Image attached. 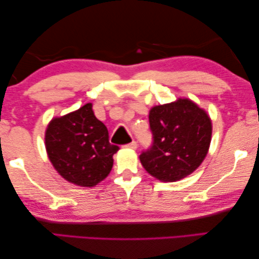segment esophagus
<instances>
[{
  "mask_svg": "<svg viewBox=\"0 0 259 259\" xmlns=\"http://www.w3.org/2000/svg\"><path fill=\"white\" fill-rule=\"evenodd\" d=\"M125 148H130V149H137L138 143L135 142V141H132L131 143H128V145H126Z\"/></svg>",
  "mask_w": 259,
  "mask_h": 259,
  "instance_id": "34e87169",
  "label": "esophagus"
}]
</instances>
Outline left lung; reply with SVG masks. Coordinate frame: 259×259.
Here are the masks:
<instances>
[{"mask_svg":"<svg viewBox=\"0 0 259 259\" xmlns=\"http://www.w3.org/2000/svg\"><path fill=\"white\" fill-rule=\"evenodd\" d=\"M152 145L140 155L142 166L156 179L172 182L200 166L209 150L212 125L193 101L179 99L149 112Z\"/></svg>","mask_w":259,"mask_h":259,"instance_id":"obj_1","label":"left lung"}]
</instances>
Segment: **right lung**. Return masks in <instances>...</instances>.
I'll list each match as a JSON object with an SVG mask.
<instances>
[{
	"instance_id": "add662e5",
	"label": "right lung",
	"mask_w": 259,
	"mask_h": 259,
	"mask_svg": "<svg viewBox=\"0 0 259 259\" xmlns=\"http://www.w3.org/2000/svg\"><path fill=\"white\" fill-rule=\"evenodd\" d=\"M46 149L53 166L72 184L93 187L108 177L119 147L109 142L108 128L92 103L54 118L46 131Z\"/></svg>"
}]
</instances>
